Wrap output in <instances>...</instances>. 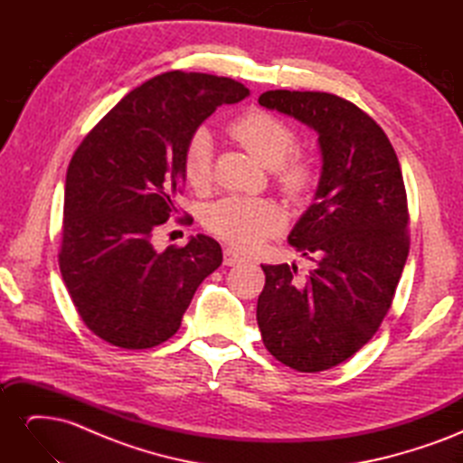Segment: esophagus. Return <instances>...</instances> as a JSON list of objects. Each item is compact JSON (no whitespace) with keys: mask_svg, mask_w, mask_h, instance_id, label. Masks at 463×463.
<instances>
[{"mask_svg":"<svg viewBox=\"0 0 463 463\" xmlns=\"http://www.w3.org/2000/svg\"><path fill=\"white\" fill-rule=\"evenodd\" d=\"M241 262H245V257L241 253H237V250L232 247L223 249V264L233 266V264H241Z\"/></svg>","mask_w":463,"mask_h":463,"instance_id":"34e87169","label":"esophagus"}]
</instances>
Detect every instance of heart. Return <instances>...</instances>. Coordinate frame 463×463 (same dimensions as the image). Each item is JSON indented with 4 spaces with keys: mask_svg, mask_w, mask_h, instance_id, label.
<instances>
[{
    "mask_svg": "<svg viewBox=\"0 0 463 463\" xmlns=\"http://www.w3.org/2000/svg\"><path fill=\"white\" fill-rule=\"evenodd\" d=\"M228 133L250 156L266 167H276V179L286 193H301L311 181V170L303 162H288L298 146V137L289 125L269 111L253 109L233 119ZM213 170V146L206 131H197L187 145L184 172L187 184L203 189L210 181ZM282 226L278 210L262 201L226 199L208 210L206 228L237 247H259L266 237Z\"/></svg>",
    "mask_w": 463,
    "mask_h": 463,
    "instance_id": "obj_1",
    "label": "heart"
}]
</instances>
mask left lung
I'll return each mask as SVG.
<instances>
[{
    "label": "left lung",
    "mask_w": 463,
    "mask_h": 463,
    "mask_svg": "<svg viewBox=\"0 0 463 463\" xmlns=\"http://www.w3.org/2000/svg\"><path fill=\"white\" fill-rule=\"evenodd\" d=\"M259 104L317 131L322 172L288 237L315 269L301 278L296 264H260L257 322L279 363L326 371L373 338L394 299L410 253L400 162L381 125L340 96L269 90Z\"/></svg>",
    "instance_id": "obj_1"
}]
</instances>
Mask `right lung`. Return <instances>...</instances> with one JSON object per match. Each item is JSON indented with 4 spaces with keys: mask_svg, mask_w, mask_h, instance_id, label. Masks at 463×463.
I'll return each instance as SVG.
<instances>
[{
    "mask_svg": "<svg viewBox=\"0 0 463 463\" xmlns=\"http://www.w3.org/2000/svg\"><path fill=\"white\" fill-rule=\"evenodd\" d=\"M249 89L228 77L167 71L131 90L82 138L67 167L60 270L82 322L123 349L154 347L179 330L222 247L194 235L158 250L177 213L185 150L199 125Z\"/></svg>",
    "mask_w": 463,
    "mask_h": 463,
    "instance_id": "add662e5",
    "label": "right lung"
}]
</instances>
